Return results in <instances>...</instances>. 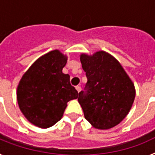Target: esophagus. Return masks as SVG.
Returning <instances> with one entry per match:
<instances>
[{
  "label": "esophagus",
  "instance_id": "obj_1",
  "mask_svg": "<svg viewBox=\"0 0 155 155\" xmlns=\"http://www.w3.org/2000/svg\"><path fill=\"white\" fill-rule=\"evenodd\" d=\"M75 88H76V90L78 91V93L81 91V87L80 86H76V87H75Z\"/></svg>",
  "mask_w": 155,
  "mask_h": 155
}]
</instances>
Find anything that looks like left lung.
<instances>
[{"label": "left lung", "instance_id": "left-lung-1", "mask_svg": "<svg viewBox=\"0 0 155 155\" xmlns=\"http://www.w3.org/2000/svg\"><path fill=\"white\" fill-rule=\"evenodd\" d=\"M80 61L87 81L78 102L84 117L98 130L118 125L129 113L136 90L125 70L114 57L105 51L92 55L81 53Z\"/></svg>", "mask_w": 155, "mask_h": 155}]
</instances>
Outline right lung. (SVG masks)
<instances>
[{
	"mask_svg": "<svg viewBox=\"0 0 155 155\" xmlns=\"http://www.w3.org/2000/svg\"><path fill=\"white\" fill-rule=\"evenodd\" d=\"M68 57L55 50L38 58L23 74L17 87L19 109L31 124L46 129L62 118L67 103L78 98L70 75L62 72Z\"/></svg>",
	"mask_w": 155,
	"mask_h": 155,
	"instance_id": "1",
	"label": "right lung"
}]
</instances>
